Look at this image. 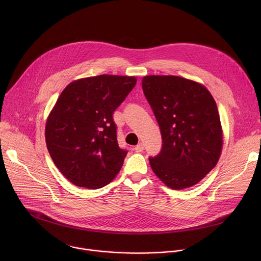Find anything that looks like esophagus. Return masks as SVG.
Instances as JSON below:
<instances>
[{"instance_id":"1","label":"esophagus","mask_w":261,"mask_h":261,"mask_svg":"<svg viewBox=\"0 0 261 261\" xmlns=\"http://www.w3.org/2000/svg\"><path fill=\"white\" fill-rule=\"evenodd\" d=\"M134 150H135V152L140 153V152H142V151L144 150V145H143L142 143H139V144H137V145L134 147Z\"/></svg>"}]
</instances>
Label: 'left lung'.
<instances>
[{
	"mask_svg": "<svg viewBox=\"0 0 261 261\" xmlns=\"http://www.w3.org/2000/svg\"><path fill=\"white\" fill-rule=\"evenodd\" d=\"M142 90L162 136L160 153L148 158L153 171L171 189L192 187L216 166L222 151L213 96L202 85L172 75L144 76Z\"/></svg>",
	"mask_w": 261,
	"mask_h": 261,
	"instance_id": "1",
	"label": "left lung"
}]
</instances>
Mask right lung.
Returning a JSON list of instances; mask_svg holds the SVG:
<instances>
[{"label":"right lung","instance_id":"1","mask_svg":"<svg viewBox=\"0 0 261 261\" xmlns=\"http://www.w3.org/2000/svg\"><path fill=\"white\" fill-rule=\"evenodd\" d=\"M136 82L103 74L72 82L60 95L45 139L54 163L72 184L99 189L121 170L127 150L119 146L113 115Z\"/></svg>","mask_w":261,"mask_h":261}]
</instances>
